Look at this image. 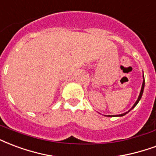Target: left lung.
Returning a JSON list of instances; mask_svg holds the SVG:
<instances>
[{
  "label": "left lung",
  "instance_id": "left-lung-1",
  "mask_svg": "<svg viewBox=\"0 0 156 156\" xmlns=\"http://www.w3.org/2000/svg\"><path fill=\"white\" fill-rule=\"evenodd\" d=\"M143 79H144V75H143ZM144 87H145V80H143V83H142V85H141V90H140V94H139V96H138V99L136 101V103L134 104V105L132 106V108H131V109L128 110L127 112H126V113H122V114H118V115H106L107 117H122V116L126 115L128 112H130L131 110L132 109V108H134L136 106V105L138 104V102L140 101V99H141V96H142V94H143V91H144Z\"/></svg>",
  "mask_w": 156,
  "mask_h": 156
}]
</instances>
